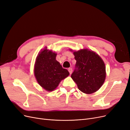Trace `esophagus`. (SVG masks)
I'll return each instance as SVG.
<instances>
[{"instance_id":"1","label":"esophagus","mask_w":130,"mask_h":130,"mask_svg":"<svg viewBox=\"0 0 130 130\" xmlns=\"http://www.w3.org/2000/svg\"><path fill=\"white\" fill-rule=\"evenodd\" d=\"M68 71H69L70 74H71L72 72V69L71 68H68Z\"/></svg>"}]
</instances>
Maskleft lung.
I'll use <instances>...</instances> for the list:
<instances>
[{
  "label": "left lung",
  "mask_w": 130,
  "mask_h": 130,
  "mask_svg": "<svg viewBox=\"0 0 130 130\" xmlns=\"http://www.w3.org/2000/svg\"><path fill=\"white\" fill-rule=\"evenodd\" d=\"M73 54L76 64L71 77L80 91L87 94L93 93L101 87L105 80L104 61L97 54L87 49L74 52Z\"/></svg>",
  "instance_id": "obj_1"
}]
</instances>
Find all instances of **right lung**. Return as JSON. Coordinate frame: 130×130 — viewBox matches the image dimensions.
<instances>
[{
  "instance_id": "add662e5",
  "label": "right lung",
  "mask_w": 130,
  "mask_h": 130,
  "mask_svg": "<svg viewBox=\"0 0 130 130\" xmlns=\"http://www.w3.org/2000/svg\"><path fill=\"white\" fill-rule=\"evenodd\" d=\"M57 53L44 49L37 57L34 74L39 85L47 91L56 88L61 80L66 78L69 72L56 60Z\"/></svg>"
}]
</instances>
